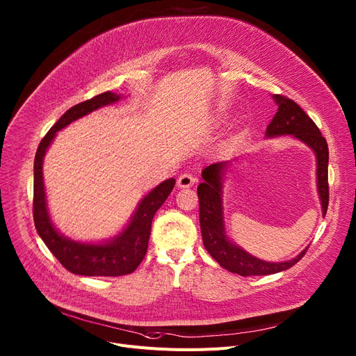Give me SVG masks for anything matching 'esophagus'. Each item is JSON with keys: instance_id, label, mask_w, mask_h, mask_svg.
Masks as SVG:
<instances>
[{"instance_id": "34e87169", "label": "esophagus", "mask_w": 356, "mask_h": 356, "mask_svg": "<svg viewBox=\"0 0 356 356\" xmlns=\"http://www.w3.org/2000/svg\"><path fill=\"white\" fill-rule=\"evenodd\" d=\"M197 181V179L189 173H184L177 179V186L180 189H186V188H192V186Z\"/></svg>"}]
</instances>
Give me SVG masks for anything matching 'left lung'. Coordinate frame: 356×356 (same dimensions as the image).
Here are the masks:
<instances>
[{
	"mask_svg": "<svg viewBox=\"0 0 356 356\" xmlns=\"http://www.w3.org/2000/svg\"><path fill=\"white\" fill-rule=\"evenodd\" d=\"M278 106L274 118L267 127L266 137L274 138L282 136H291L302 141L316 156V183L319 193L322 215L327 212L329 204V184H327V164L329 148L325 137H322L319 128L312 121L306 112L294 101L273 95ZM231 161H218L202 170L203 181L197 186L199 196V218L203 245L207 251L218 261L219 266L239 275H267L291 268L306 254V247L300 254L282 263H270L257 258L247 252L244 248L229 239L225 228L223 216V181Z\"/></svg>",
	"mask_w": 356,
	"mask_h": 356,
	"instance_id": "left-lung-1",
	"label": "left lung"
}]
</instances>
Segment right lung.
Returning <instances> with one entry per match:
<instances>
[{"mask_svg":"<svg viewBox=\"0 0 356 356\" xmlns=\"http://www.w3.org/2000/svg\"><path fill=\"white\" fill-rule=\"evenodd\" d=\"M122 95L115 92H104L89 101L67 109L40 141L34 157V199L33 216L37 234L40 235L50 252L70 273L88 277H118L133 273L143 261L152 222L156 212L172 193L176 179H167L149 191L137 204L125 228L105 241L85 242L74 241L58 231L50 218L43 180V160L58 131L63 129L90 112L118 102Z\"/></svg>","mask_w":356,"mask_h":356,"instance_id":"add662e5","label":"right lung"}]
</instances>
